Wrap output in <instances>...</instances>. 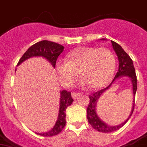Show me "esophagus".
<instances>
[{"mask_svg": "<svg viewBox=\"0 0 147 147\" xmlns=\"http://www.w3.org/2000/svg\"><path fill=\"white\" fill-rule=\"evenodd\" d=\"M80 95H81V93H79V92H73L72 93H71V96H72V98H76L78 96H80Z\"/></svg>", "mask_w": 147, "mask_h": 147, "instance_id": "obj_1", "label": "esophagus"}]
</instances>
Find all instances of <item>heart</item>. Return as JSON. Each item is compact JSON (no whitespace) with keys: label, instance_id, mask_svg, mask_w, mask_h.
<instances>
[{"label":"heart","instance_id":"b5f03b06","mask_svg":"<svg viewBox=\"0 0 147 147\" xmlns=\"http://www.w3.org/2000/svg\"><path fill=\"white\" fill-rule=\"evenodd\" d=\"M115 66V57L108 49L81 47L71 51L67 60H58L56 70L65 87H71L81 73L82 86L99 88L111 79Z\"/></svg>","mask_w":147,"mask_h":147}]
</instances>
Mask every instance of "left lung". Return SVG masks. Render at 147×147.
Segmentation results:
<instances>
[{
    "label": "left lung",
    "instance_id": "8db88e82",
    "mask_svg": "<svg viewBox=\"0 0 147 147\" xmlns=\"http://www.w3.org/2000/svg\"><path fill=\"white\" fill-rule=\"evenodd\" d=\"M104 40L105 39H102ZM112 46H113V50L115 51L116 54L118 57V60H119V69L115 75V77L112 81V82L108 85V87L102 89L101 90H98L97 92H93L92 95L89 96L90 97V103L88 105L87 110V120H88L89 123L90 124L91 126L95 129L96 130L101 131V132H111V131H114L118 129H119L121 127L125 125L127 121L129 120V118L131 117V116L133 113L134 109V97H135V93L137 91V76L136 73H135V69H134V65H133L132 60L131 59L129 55L125 52V51L123 50L119 44H117L115 42L111 41ZM121 76H126L129 77L132 81L133 83V94H134V99L133 100V109L130 113V115L128 118V119L123 123L119 126H115V127H111L102 121L100 118L98 117L97 115L96 112L95 111V107H96L97 102L99 98L101 95L107 90L109 87L111 86L113 81L119 78Z\"/></svg>",
    "mask_w": 147,
    "mask_h": 147
}]
</instances>
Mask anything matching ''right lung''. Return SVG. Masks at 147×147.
<instances>
[{
  "label": "right lung",
  "mask_w": 147,
  "mask_h": 147,
  "mask_svg": "<svg viewBox=\"0 0 147 147\" xmlns=\"http://www.w3.org/2000/svg\"><path fill=\"white\" fill-rule=\"evenodd\" d=\"M63 49L64 47L63 45L54 42L48 41V40L38 42L26 51V52L22 55L17 65H20L23 61L32 57H42L49 60L52 64L54 68H55L57 60L58 58L59 55L63 51ZM73 101V98H71V92L66 90L61 91L58 118L55 126L49 131L45 133H36V134L44 137H51L58 134L66 125V108L72 103Z\"/></svg>",
  "instance_id": "right-lung-1"
}]
</instances>
